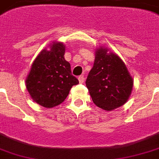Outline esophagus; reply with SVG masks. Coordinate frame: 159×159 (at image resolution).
Segmentation results:
<instances>
[{
    "mask_svg": "<svg viewBox=\"0 0 159 159\" xmlns=\"http://www.w3.org/2000/svg\"><path fill=\"white\" fill-rule=\"evenodd\" d=\"M78 81H79L80 83H83V82H84V76H80L79 77H78Z\"/></svg>",
    "mask_w": 159,
    "mask_h": 159,
    "instance_id": "obj_1",
    "label": "esophagus"
}]
</instances>
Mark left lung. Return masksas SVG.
I'll return each instance as SVG.
<instances>
[{"label":"left lung","mask_w":159,"mask_h":159,"mask_svg":"<svg viewBox=\"0 0 159 159\" xmlns=\"http://www.w3.org/2000/svg\"><path fill=\"white\" fill-rule=\"evenodd\" d=\"M95 56L86 86L96 106L103 110L113 111L129 99L134 79L121 58L108 48H96Z\"/></svg>","instance_id":"obj_1"}]
</instances>
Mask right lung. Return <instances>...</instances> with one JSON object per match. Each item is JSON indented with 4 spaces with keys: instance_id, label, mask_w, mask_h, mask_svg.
I'll return each instance as SVG.
<instances>
[{
    "instance_id": "1",
    "label": "right lung",
    "mask_w": 159,
    "mask_h": 159,
    "mask_svg": "<svg viewBox=\"0 0 159 159\" xmlns=\"http://www.w3.org/2000/svg\"><path fill=\"white\" fill-rule=\"evenodd\" d=\"M64 53V43L53 41L39 53L25 78V87L33 102L46 108L61 104L72 86L79 83L71 75Z\"/></svg>"
}]
</instances>
